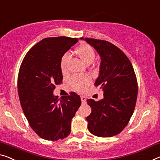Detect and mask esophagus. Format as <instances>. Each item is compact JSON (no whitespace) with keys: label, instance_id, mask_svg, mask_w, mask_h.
I'll list each match as a JSON object with an SVG mask.
<instances>
[{"label":"esophagus","instance_id":"34e87169","mask_svg":"<svg viewBox=\"0 0 160 160\" xmlns=\"http://www.w3.org/2000/svg\"><path fill=\"white\" fill-rule=\"evenodd\" d=\"M80 98H81V101H82V103H86V98H85V96H81Z\"/></svg>","mask_w":160,"mask_h":160}]
</instances>
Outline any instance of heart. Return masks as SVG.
Here are the masks:
<instances>
[{
    "label": "heart",
    "mask_w": 160,
    "mask_h": 160,
    "mask_svg": "<svg viewBox=\"0 0 160 160\" xmlns=\"http://www.w3.org/2000/svg\"><path fill=\"white\" fill-rule=\"evenodd\" d=\"M76 53L80 58L87 65H90L93 62L95 57V53L93 48L89 44H85L80 46L76 50ZM70 59L69 53H65L62 57L60 60V68L62 72H65L68 69V62ZM91 82V78L88 75H74L70 80V85L74 89L80 91L84 89L85 86L89 85Z\"/></svg>",
    "instance_id": "b5f03b06"
}]
</instances>
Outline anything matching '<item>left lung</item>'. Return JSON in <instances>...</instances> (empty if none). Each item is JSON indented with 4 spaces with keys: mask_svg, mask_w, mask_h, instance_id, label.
I'll use <instances>...</instances> for the list:
<instances>
[{
    "mask_svg": "<svg viewBox=\"0 0 160 160\" xmlns=\"http://www.w3.org/2000/svg\"><path fill=\"white\" fill-rule=\"evenodd\" d=\"M101 57L99 75L95 85L103 91L99 101L87 100L91 113L86 118L89 132L99 137L118 134L128 124L134 111L138 86L134 70L126 54L111 43L80 38Z\"/></svg>",
    "mask_w": 160,
    "mask_h": 160,
    "instance_id": "left-lung-1",
    "label": "left lung"
}]
</instances>
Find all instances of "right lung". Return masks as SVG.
<instances>
[{
  "mask_svg": "<svg viewBox=\"0 0 160 160\" xmlns=\"http://www.w3.org/2000/svg\"><path fill=\"white\" fill-rule=\"evenodd\" d=\"M77 38H45L28 51L21 63L18 90L23 113L32 129L42 139H62L70 134L71 121L81 105L75 92L53 94L62 80V57L78 42Z\"/></svg>",
  "mask_w": 160,
  "mask_h": 160,
  "instance_id": "right-lung-1",
  "label": "right lung"
}]
</instances>
